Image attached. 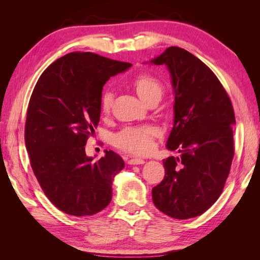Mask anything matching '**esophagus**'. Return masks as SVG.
I'll return each instance as SVG.
<instances>
[{"instance_id":"34e87169","label":"esophagus","mask_w":260,"mask_h":260,"mask_svg":"<svg viewBox=\"0 0 260 260\" xmlns=\"http://www.w3.org/2000/svg\"><path fill=\"white\" fill-rule=\"evenodd\" d=\"M145 161L143 158H139V157H135V158H131L128 161V164L131 165H139V164H144Z\"/></svg>"}]
</instances>
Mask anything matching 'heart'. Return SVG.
Instances as JSON below:
<instances>
[{"label": "heart", "instance_id": "b5f03b06", "mask_svg": "<svg viewBox=\"0 0 260 260\" xmlns=\"http://www.w3.org/2000/svg\"><path fill=\"white\" fill-rule=\"evenodd\" d=\"M136 92L145 103L153 97L161 98L163 86L155 77L148 74H141L133 80ZM113 104V92L106 90L101 101L103 114L109 113ZM158 135V131L154 126H134L125 127L114 136V145L119 150L133 154H147L152 151L154 139Z\"/></svg>", "mask_w": 260, "mask_h": 260}]
</instances>
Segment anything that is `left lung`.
<instances>
[{"instance_id": "left-lung-1", "label": "left lung", "mask_w": 260, "mask_h": 260, "mask_svg": "<svg viewBox=\"0 0 260 260\" xmlns=\"http://www.w3.org/2000/svg\"><path fill=\"white\" fill-rule=\"evenodd\" d=\"M150 62L169 69L174 120L167 148L181 154L163 159L165 176L153 187V202L169 217L194 218L218 200L229 175L233 104L211 69L184 49L170 47Z\"/></svg>"}]
</instances>
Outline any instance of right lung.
<instances>
[{
	"instance_id": "right-lung-1",
	"label": "right lung",
	"mask_w": 260,
	"mask_h": 260,
	"mask_svg": "<svg viewBox=\"0 0 260 260\" xmlns=\"http://www.w3.org/2000/svg\"><path fill=\"white\" fill-rule=\"evenodd\" d=\"M132 63L92 52H71L43 71L26 113L24 140L31 168L47 198L62 212L85 217L112 200L123 158L105 151L98 161L85 145L101 118L103 87Z\"/></svg>"
}]
</instances>
